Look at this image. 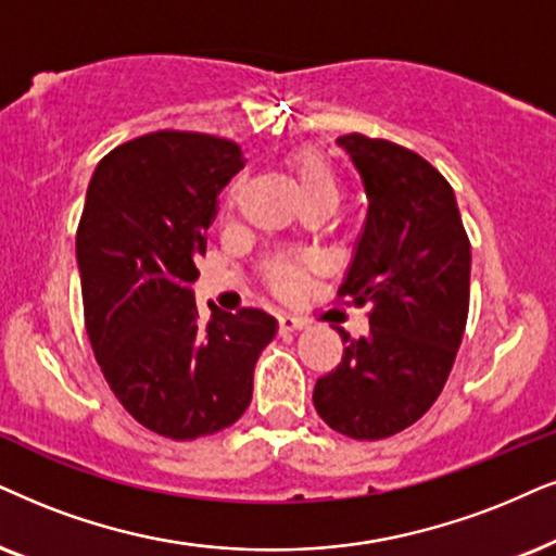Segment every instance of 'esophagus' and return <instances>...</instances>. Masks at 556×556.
<instances>
[{"instance_id": "obj_1", "label": "esophagus", "mask_w": 556, "mask_h": 556, "mask_svg": "<svg viewBox=\"0 0 556 556\" xmlns=\"http://www.w3.org/2000/svg\"><path fill=\"white\" fill-rule=\"evenodd\" d=\"M277 326H279V333H294V330H302L305 323L300 318H292V315H279Z\"/></svg>"}]
</instances>
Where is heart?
<instances>
[{
	"label": "heart",
	"instance_id": "obj_1",
	"mask_svg": "<svg viewBox=\"0 0 556 556\" xmlns=\"http://www.w3.org/2000/svg\"><path fill=\"white\" fill-rule=\"evenodd\" d=\"M287 168H290V177L298 187L305 205H328L333 210L341 202L343 185L339 172H336L333 164L323 156L320 151L315 149H300L294 151L290 159H287ZM238 194V185L230 187L228 192V205H233ZM266 285L271 287V292L282 294V298H290L300 290L302 279H305V266L300 262H292V258H277L266 266L264 271Z\"/></svg>",
	"mask_w": 556,
	"mask_h": 556
}]
</instances>
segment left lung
<instances>
[{
	"label": "left lung",
	"instance_id": "8db88e82",
	"mask_svg": "<svg viewBox=\"0 0 556 556\" xmlns=\"http://www.w3.org/2000/svg\"><path fill=\"white\" fill-rule=\"evenodd\" d=\"M336 143L369 200L339 298L369 305V333L339 328L346 349L313 403L333 431L377 441L416 424L444 390L467 326L472 254L454 189L424 156L362 132Z\"/></svg>",
	"mask_w": 556,
	"mask_h": 556
}]
</instances>
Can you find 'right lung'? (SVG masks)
Wrapping results in <instances>:
<instances>
[{
	"instance_id": "obj_1",
	"label": "right lung",
	"mask_w": 556,
	"mask_h": 556,
	"mask_svg": "<svg viewBox=\"0 0 556 556\" xmlns=\"http://www.w3.org/2000/svg\"><path fill=\"white\" fill-rule=\"evenodd\" d=\"M243 168L233 140L159 130L110 151L91 174L76 230L84 326L110 390L149 431L192 441L251 403L277 320L256 307L197 311L217 194Z\"/></svg>"
}]
</instances>
